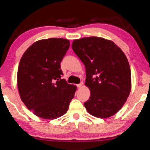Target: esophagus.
I'll return each instance as SVG.
<instances>
[{
    "instance_id": "esophagus-1",
    "label": "esophagus",
    "mask_w": 150,
    "mask_h": 150,
    "mask_svg": "<svg viewBox=\"0 0 150 150\" xmlns=\"http://www.w3.org/2000/svg\"><path fill=\"white\" fill-rule=\"evenodd\" d=\"M83 82H81V83L79 84V85H77V87L78 88H81V87H83Z\"/></svg>"
}]
</instances>
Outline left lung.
I'll list each match as a JSON object with an SVG mask.
<instances>
[{
    "label": "left lung",
    "instance_id": "left-lung-1",
    "mask_svg": "<svg viewBox=\"0 0 150 150\" xmlns=\"http://www.w3.org/2000/svg\"><path fill=\"white\" fill-rule=\"evenodd\" d=\"M71 47L85 66V85L91 91L84 103L86 109L96 117L112 116L124 106L131 89L126 55L112 41L97 37L76 40Z\"/></svg>",
    "mask_w": 150,
    "mask_h": 150
}]
</instances>
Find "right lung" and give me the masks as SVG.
I'll use <instances>...</instances> for the list:
<instances>
[{
    "mask_svg": "<svg viewBox=\"0 0 150 150\" xmlns=\"http://www.w3.org/2000/svg\"><path fill=\"white\" fill-rule=\"evenodd\" d=\"M69 41L50 38L38 41L25 51L18 69L20 98L28 110L46 120H54L67 112L76 87L61 77V62Z\"/></svg>",
    "mask_w": 150,
    "mask_h": 150,
    "instance_id": "obj_1",
    "label": "right lung"
}]
</instances>
